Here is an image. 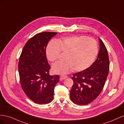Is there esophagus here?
<instances>
[{
  "instance_id": "esophagus-1",
  "label": "esophagus",
  "mask_w": 124,
  "mask_h": 124,
  "mask_svg": "<svg viewBox=\"0 0 124 124\" xmlns=\"http://www.w3.org/2000/svg\"><path fill=\"white\" fill-rule=\"evenodd\" d=\"M68 78V77L66 76H61V78H60V80H61V81L65 79V78Z\"/></svg>"
}]
</instances>
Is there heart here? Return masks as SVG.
I'll return each mask as SVG.
<instances>
[{"label": "heart", "instance_id": "heart-1", "mask_svg": "<svg viewBox=\"0 0 124 124\" xmlns=\"http://www.w3.org/2000/svg\"><path fill=\"white\" fill-rule=\"evenodd\" d=\"M61 52H65V61L55 63L52 69L55 73L66 74L73 69L82 71L87 69L94 62L98 50L92 37L68 36L50 41L46 48V57L50 62H56Z\"/></svg>", "mask_w": 124, "mask_h": 124}]
</instances>
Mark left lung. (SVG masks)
Returning <instances> with one entry per match:
<instances>
[{"label": "left lung", "mask_w": 124, "mask_h": 124, "mask_svg": "<svg viewBox=\"0 0 124 124\" xmlns=\"http://www.w3.org/2000/svg\"><path fill=\"white\" fill-rule=\"evenodd\" d=\"M98 57L87 69L73 74V84L70 99L78 105H86L95 100L102 92L109 71V58L107 48L99 38Z\"/></svg>", "instance_id": "left-lung-1"}]
</instances>
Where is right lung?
<instances>
[{"instance_id":"add662e5","label":"right lung","mask_w":124,"mask_h":124,"mask_svg":"<svg viewBox=\"0 0 124 124\" xmlns=\"http://www.w3.org/2000/svg\"><path fill=\"white\" fill-rule=\"evenodd\" d=\"M42 32L29 39L22 51L18 68L22 89L28 98L40 104L49 103L53 100L54 87L59 82L58 75L51 76V68L46 56L49 40L57 34Z\"/></svg>"}]
</instances>
